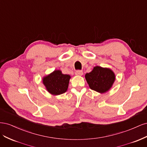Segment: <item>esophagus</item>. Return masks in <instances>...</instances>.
Here are the masks:
<instances>
[{
    "instance_id": "1",
    "label": "esophagus",
    "mask_w": 147,
    "mask_h": 147,
    "mask_svg": "<svg viewBox=\"0 0 147 147\" xmlns=\"http://www.w3.org/2000/svg\"><path fill=\"white\" fill-rule=\"evenodd\" d=\"M83 72L82 70H77L76 72H75V75H78V76H82V75H83Z\"/></svg>"
}]
</instances>
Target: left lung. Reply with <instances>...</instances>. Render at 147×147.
Masks as SVG:
<instances>
[{
    "instance_id": "8db88e82",
    "label": "left lung",
    "mask_w": 147,
    "mask_h": 147,
    "mask_svg": "<svg viewBox=\"0 0 147 147\" xmlns=\"http://www.w3.org/2000/svg\"><path fill=\"white\" fill-rule=\"evenodd\" d=\"M85 78L91 90L102 94L112 88L116 77L110 69L95 66L91 72L86 74Z\"/></svg>"
}]
</instances>
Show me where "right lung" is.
Here are the masks:
<instances>
[{
  "instance_id": "obj_1",
  "label": "right lung",
  "mask_w": 147,
  "mask_h": 147,
  "mask_svg": "<svg viewBox=\"0 0 147 147\" xmlns=\"http://www.w3.org/2000/svg\"><path fill=\"white\" fill-rule=\"evenodd\" d=\"M70 78V75L63 74L61 70H55L43 77L42 82L49 93L57 96L63 94L67 90Z\"/></svg>"
}]
</instances>
